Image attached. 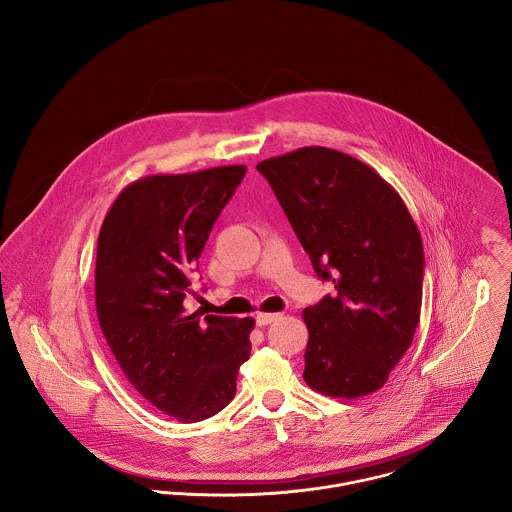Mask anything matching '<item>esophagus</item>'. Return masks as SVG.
<instances>
[{"instance_id":"obj_1","label":"esophagus","mask_w":512,"mask_h":512,"mask_svg":"<svg viewBox=\"0 0 512 512\" xmlns=\"http://www.w3.org/2000/svg\"><path fill=\"white\" fill-rule=\"evenodd\" d=\"M280 317H282L280 313H258V315H256V325H258V327H266V325L278 321Z\"/></svg>"}]
</instances>
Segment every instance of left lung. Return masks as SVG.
Instances as JSON below:
<instances>
[{
  "mask_svg": "<svg viewBox=\"0 0 512 512\" xmlns=\"http://www.w3.org/2000/svg\"><path fill=\"white\" fill-rule=\"evenodd\" d=\"M315 274L335 293L303 311L305 382L333 398L376 392L420 323L424 248L400 195L372 167L329 147L264 159Z\"/></svg>",
  "mask_w": 512,
  "mask_h": 512,
  "instance_id": "8db88e82",
  "label": "left lung"
}]
</instances>
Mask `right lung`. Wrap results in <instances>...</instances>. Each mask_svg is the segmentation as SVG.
<instances>
[{
	"mask_svg": "<svg viewBox=\"0 0 512 512\" xmlns=\"http://www.w3.org/2000/svg\"><path fill=\"white\" fill-rule=\"evenodd\" d=\"M244 173L224 165L138 179L98 234L96 313L108 347L147 402L183 424L219 414L250 357L252 317L201 319L183 305L189 274Z\"/></svg>",
	"mask_w": 512,
	"mask_h": 512,
	"instance_id": "1",
	"label": "right lung"
}]
</instances>
